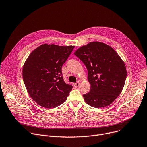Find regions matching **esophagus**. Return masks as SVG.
Segmentation results:
<instances>
[{"label":"esophagus","mask_w":147,"mask_h":147,"mask_svg":"<svg viewBox=\"0 0 147 147\" xmlns=\"http://www.w3.org/2000/svg\"><path fill=\"white\" fill-rule=\"evenodd\" d=\"M80 85V83L79 82H76L75 83H74V86L75 88H78Z\"/></svg>","instance_id":"obj_1"}]
</instances>
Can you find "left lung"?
<instances>
[{"label": "left lung", "instance_id": "left-lung-1", "mask_svg": "<svg viewBox=\"0 0 147 147\" xmlns=\"http://www.w3.org/2000/svg\"><path fill=\"white\" fill-rule=\"evenodd\" d=\"M85 65L90 90L83 95L84 101L95 108L111 104L124 87L127 72L124 62L111 46L93 42L74 52Z\"/></svg>", "mask_w": 147, "mask_h": 147}]
</instances>
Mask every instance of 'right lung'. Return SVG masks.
I'll return each instance as SVG.
<instances>
[{
    "mask_svg": "<svg viewBox=\"0 0 147 147\" xmlns=\"http://www.w3.org/2000/svg\"><path fill=\"white\" fill-rule=\"evenodd\" d=\"M74 48L43 44L26 61L23 80L28 94L39 105L55 108L67 100L73 86L64 81L61 68Z\"/></svg>",
    "mask_w": 147,
    "mask_h": 147,
    "instance_id": "add662e5",
    "label": "right lung"
}]
</instances>
